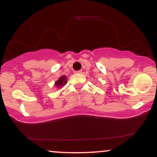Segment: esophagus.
<instances>
[{
	"label": "esophagus",
	"mask_w": 157,
	"mask_h": 157,
	"mask_svg": "<svg viewBox=\"0 0 157 157\" xmlns=\"http://www.w3.org/2000/svg\"><path fill=\"white\" fill-rule=\"evenodd\" d=\"M75 74H80V73H82V71H81V70H80V71H75Z\"/></svg>",
	"instance_id": "1"
}]
</instances>
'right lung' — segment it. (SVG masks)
Masks as SVG:
<instances>
[{
	"mask_svg": "<svg viewBox=\"0 0 157 157\" xmlns=\"http://www.w3.org/2000/svg\"><path fill=\"white\" fill-rule=\"evenodd\" d=\"M66 82H67V80H66V77L65 76V75H63V76H61L60 78L58 79V80H57L55 82V86H56L57 88H62L63 87V86L66 84Z\"/></svg>",
	"mask_w": 157,
	"mask_h": 157,
	"instance_id": "add662e5",
	"label": "right lung"
}]
</instances>
